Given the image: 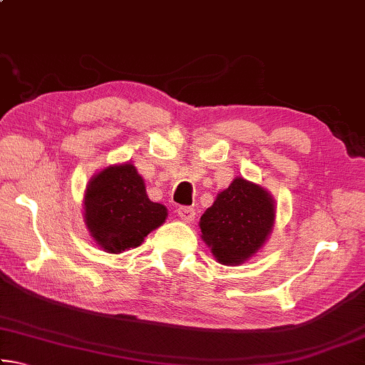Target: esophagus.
<instances>
[{
    "label": "esophagus",
    "instance_id": "esophagus-1",
    "mask_svg": "<svg viewBox=\"0 0 365 365\" xmlns=\"http://www.w3.org/2000/svg\"><path fill=\"white\" fill-rule=\"evenodd\" d=\"M177 214L180 215V219L185 222H193L195 219V209L190 206H180L177 209Z\"/></svg>",
    "mask_w": 365,
    "mask_h": 365
}]
</instances>
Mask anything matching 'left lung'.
Here are the masks:
<instances>
[{
	"instance_id": "1",
	"label": "left lung",
	"mask_w": 365,
	"mask_h": 365,
	"mask_svg": "<svg viewBox=\"0 0 365 365\" xmlns=\"http://www.w3.org/2000/svg\"><path fill=\"white\" fill-rule=\"evenodd\" d=\"M275 212V200L267 190L243 177H235L201 215V238L217 262L245 264L269 240Z\"/></svg>"
}]
</instances>
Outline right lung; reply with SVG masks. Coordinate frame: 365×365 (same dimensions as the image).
Wrapping results in <instances>:
<instances>
[{
	"instance_id": "add662e5",
	"label": "right lung",
	"mask_w": 365,
	"mask_h": 365,
	"mask_svg": "<svg viewBox=\"0 0 365 365\" xmlns=\"http://www.w3.org/2000/svg\"><path fill=\"white\" fill-rule=\"evenodd\" d=\"M168 219V207L146 195L132 163L113 164L91 177L83 195V220L96 246L110 255L137 248Z\"/></svg>"
}]
</instances>
